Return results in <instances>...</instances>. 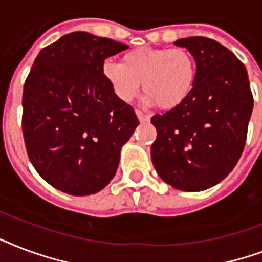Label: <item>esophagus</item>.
Instances as JSON below:
<instances>
[{
  "instance_id": "1",
  "label": "esophagus",
  "mask_w": 262,
  "mask_h": 262,
  "mask_svg": "<svg viewBox=\"0 0 262 262\" xmlns=\"http://www.w3.org/2000/svg\"><path fill=\"white\" fill-rule=\"evenodd\" d=\"M135 115H137V117H138V120L141 121V123H145V121H149V119H150V116L149 115H146V113H143L142 112V111H135Z\"/></svg>"
}]
</instances>
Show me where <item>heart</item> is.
I'll return each instance as SVG.
<instances>
[{
	"label": "heart",
	"instance_id": "heart-1",
	"mask_svg": "<svg viewBox=\"0 0 262 262\" xmlns=\"http://www.w3.org/2000/svg\"><path fill=\"white\" fill-rule=\"evenodd\" d=\"M102 75L117 98L131 102L143 83L145 102L171 111L183 105L196 80V62L182 48H137L123 54L120 62L105 61Z\"/></svg>",
	"mask_w": 262,
	"mask_h": 262
}]
</instances>
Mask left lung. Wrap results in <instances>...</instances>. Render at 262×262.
Wrapping results in <instances>:
<instances>
[{
  "label": "left lung",
  "mask_w": 262,
  "mask_h": 262,
  "mask_svg": "<svg viewBox=\"0 0 262 262\" xmlns=\"http://www.w3.org/2000/svg\"><path fill=\"white\" fill-rule=\"evenodd\" d=\"M196 62L187 101L154 115L157 138L151 161L165 183L182 191H202L220 183L245 149L253 94L247 71L231 50L205 36L178 39Z\"/></svg>",
  "instance_id": "obj_1"
}]
</instances>
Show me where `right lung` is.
Segmentation results:
<instances>
[{"label": "right lung", "instance_id": "right-lung-1", "mask_svg": "<svg viewBox=\"0 0 262 262\" xmlns=\"http://www.w3.org/2000/svg\"><path fill=\"white\" fill-rule=\"evenodd\" d=\"M125 49L76 31L42 49L32 64L23 91L24 143L36 172L60 191L90 195L108 186L139 124L101 71Z\"/></svg>", "mask_w": 262, "mask_h": 262}]
</instances>
